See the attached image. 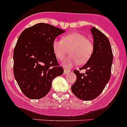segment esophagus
Returning a JSON list of instances; mask_svg holds the SVG:
<instances>
[{
	"label": "esophagus",
	"mask_w": 127,
	"mask_h": 127,
	"mask_svg": "<svg viewBox=\"0 0 127 127\" xmlns=\"http://www.w3.org/2000/svg\"><path fill=\"white\" fill-rule=\"evenodd\" d=\"M69 72H70L69 70H67V69H65L64 70L63 74L65 75V74H68V73H69Z\"/></svg>",
	"instance_id": "esophagus-1"
}]
</instances>
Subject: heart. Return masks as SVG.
Instances as JSON below:
<instances>
[{
	"mask_svg": "<svg viewBox=\"0 0 127 127\" xmlns=\"http://www.w3.org/2000/svg\"><path fill=\"white\" fill-rule=\"evenodd\" d=\"M53 52L58 60H63L68 54L71 56L63 63L64 67L69 68L78 63L84 64L90 58L93 52V44L86 37L78 32H74L55 39L53 42Z\"/></svg>",
	"mask_w": 127,
	"mask_h": 127,
	"instance_id": "heart-1",
	"label": "heart"
}]
</instances>
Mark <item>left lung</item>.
<instances>
[{"label": "left lung", "instance_id": "1", "mask_svg": "<svg viewBox=\"0 0 127 127\" xmlns=\"http://www.w3.org/2000/svg\"><path fill=\"white\" fill-rule=\"evenodd\" d=\"M93 52L86 64L80 69H86L85 73L74 71L76 80L71 87L72 93L84 101L95 99L101 94L111 74L113 61L112 48L109 39L103 32L92 27Z\"/></svg>", "mask_w": 127, "mask_h": 127}]
</instances>
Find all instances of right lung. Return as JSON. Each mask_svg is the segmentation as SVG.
<instances>
[{
	"mask_svg": "<svg viewBox=\"0 0 127 127\" xmlns=\"http://www.w3.org/2000/svg\"><path fill=\"white\" fill-rule=\"evenodd\" d=\"M64 31L46 23H38L24 29L13 52L15 78L26 96L32 99L44 97L52 82L62 75L53 50V42Z\"/></svg>",
	"mask_w": 127,
	"mask_h": 127,
	"instance_id": "obj_1",
	"label": "right lung"
}]
</instances>
